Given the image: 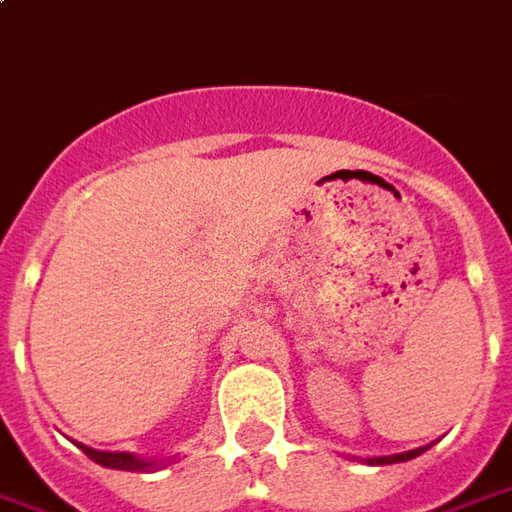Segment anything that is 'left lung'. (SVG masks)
<instances>
[{
  "label": "left lung",
  "instance_id": "8db88e82",
  "mask_svg": "<svg viewBox=\"0 0 512 512\" xmlns=\"http://www.w3.org/2000/svg\"><path fill=\"white\" fill-rule=\"evenodd\" d=\"M423 451H428V445H425V448H414V451H406V454L372 456V459H366V462H369V465H394V462H406V459H414V456H420Z\"/></svg>",
  "mask_w": 512,
  "mask_h": 512
}]
</instances>
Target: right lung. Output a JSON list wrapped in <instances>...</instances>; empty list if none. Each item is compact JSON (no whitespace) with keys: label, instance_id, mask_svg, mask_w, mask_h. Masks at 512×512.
<instances>
[{"label":"right lung","instance_id":"obj_1","mask_svg":"<svg viewBox=\"0 0 512 512\" xmlns=\"http://www.w3.org/2000/svg\"><path fill=\"white\" fill-rule=\"evenodd\" d=\"M81 451L92 462H98L104 468H115V471H152L154 468V462L137 459L135 454H123V451H95V448H87V445H81Z\"/></svg>","mask_w":512,"mask_h":512}]
</instances>
